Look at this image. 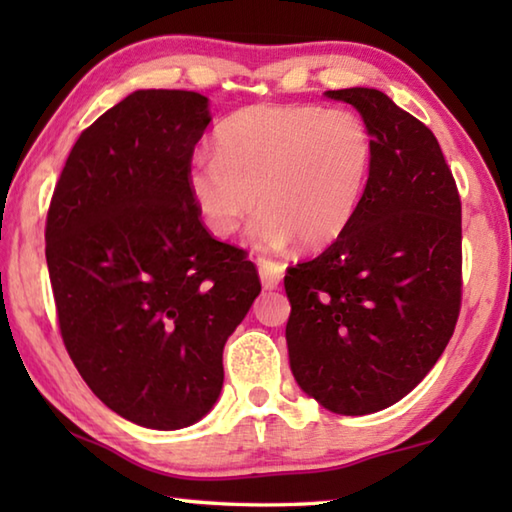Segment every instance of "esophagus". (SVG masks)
Masks as SVG:
<instances>
[{
    "instance_id": "1",
    "label": "esophagus",
    "mask_w": 512,
    "mask_h": 512,
    "mask_svg": "<svg viewBox=\"0 0 512 512\" xmlns=\"http://www.w3.org/2000/svg\"><path fill=\"white\" fill-rule=\"evenodd\" d=\"M257 268H259V277H262L264 289H275L284 277V266L271 262V259H257Z\"/></svg>"
}]
</instances>
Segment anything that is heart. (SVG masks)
Returning <instances> with one entry per match:
<instances>
[{"label": "heart", "mask_w": 512, "mask_h": 512, "mask_svg": "<svg viewBox=\"0 0 512 512\" xmlns=\"http://www.w3.org/2000/svg\"><path fill=\"white\" fill-rule=\"evenodd\" d=\"M375 137L348 108L257 103L216 131V153H196L187 189L207 230L235 235L253 210L257 250L325 248L352 223L366 194Z\"/></svg>", "instance_id": "heart-1"}]
</instances>
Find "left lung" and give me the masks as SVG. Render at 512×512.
<instances>
[{"label": "left lung", "instance_id": "obj_1", "mask_svg": "<svg viewBox=\"0 0 512 512\" xmlns=\"http://www.w3.org/2000/svg\"><path fill=\"white\" fill-rule=\"evenodd\" d=\"M375 137L352 223L284 289L289 363L327 411L368 415L409 395L452 339L461 311V198L422 121L372 88L327 90Z\"/></svg>", "mask_w": 512, "mask_h": 512}]
</instances>
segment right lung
<instances>
[{"instance_id":"right-lung-1","label":"right lung","mask_w":512,"mask_h":512,"mask_svg":"<svg viewBox=\"0 0 512 512\" xmlns=\"http://www.w3.org/2000/svg\"><path fill=\"white\" fill-rule=\"evenodd\" d=\"M210 99L137 90L85 128L47 214L58 325L99 400L146 429L212 411L223 345L262 291L244 250L216 241L187 189Z\"/></svg>"}]
</instances>
